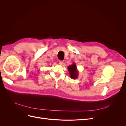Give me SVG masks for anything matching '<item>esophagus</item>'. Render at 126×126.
<instances>
[{
	"label": "esophagus",
	"mask_w": 126,
	"mask_h": 126,
	"mask_svg": "<svg viewBox=\"0 0 126 126\" xmlns=\"http://www.w3.org/2000/svg\"><path fill=\"white\" fill-rule=\"evenodd\" d=\"M63 61H62V60H59V63L60 64H61V65H62V64H63Z\"/></svg>",
	"instance_id": "34e87169"
}]
</instances>
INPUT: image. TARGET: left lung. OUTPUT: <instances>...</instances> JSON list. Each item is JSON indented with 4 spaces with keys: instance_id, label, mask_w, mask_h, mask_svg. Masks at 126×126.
Instances as JSON below:
<instances>
[{
    "instance_id": "1",
    "label": "left lung",
    "mask_w": 126,
    "mask_h": 126,
    "mask_svg": "<svg viewBox=\"0 0 126 126\" xmlns=\"http://www.w3.org/2000/svg\"><path fill=\"white\" fill-rule=\"evenodd\" d=\"M68 70L69 71L70 77L72 79H76L77 78L78 71H77V67L75 63L68 67Z\"/></svg>"
}]
</instances>
